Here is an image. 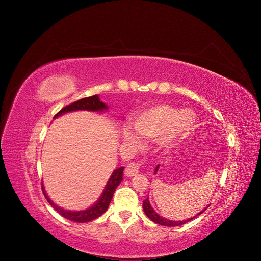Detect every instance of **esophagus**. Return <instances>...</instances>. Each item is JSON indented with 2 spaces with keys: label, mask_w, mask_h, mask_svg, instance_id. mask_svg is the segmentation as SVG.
Here are the masks:
<instances>
[{
  "label": "esophagus",
  "mask_w": 261,
  "mask_h": 261,
  "mask_svg": "<svg viewBox=\"0 0 261 261\" xmlns=\"http://www.w3.org/2000/svg\"><path fill=\"white\" fill-rule=\"evenodd\" d=\"M139 173V164H128L125 168V175L127 177H133L135 175H137Z\"/></svg>",
  "instance_id": "esophagus-1"
}]
</instances>
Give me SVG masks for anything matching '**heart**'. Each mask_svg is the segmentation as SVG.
<instances>
[{
	"label": "heart",
	"instance_id": "heart-1",
	"mask_svg": "<svg viewBox=\"0 0 261 261\" xmlns=\"http://www.w3.org/2000/svg\"><path fill=\"white\" fill-rule=\"evenodd\" d=\"M196 125V116L189 108L178 109L167 104H156L135 115L132 119V128L122 130V137L133 146H140L139 137L148 140L160 139L165 148L175 145L193 132Z\"/></svg>",
	"mask_w": 261,
	"mask_h": 261
}]
</instances>
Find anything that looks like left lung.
<instances>
[{"instance_id": "obj_1", "label": "left lung", "mask_w": 261, "mask_h": 261, "mask_svg": "<svg viewBox=\"0 0 261 261\" xmlns=\"http://www.w3.org/2000/svg\"><path fill=\"white\" fill-rule=\"evenodd\" d=\"M158 169H159V165H158V166L156 167V169H155V174L157 173ZM208 206H209V205H208ZM208 206H207V207H205V208H204L203 210H201V212L198 213L197 215H195L194 217H192V218H190V219L182 220V221H173V220H169V219H166V218H163L161 216H159V215L155 212L154 208L152 207V205H151L150 201H148V197L146 198L145 201H143V205H142L143 210H144V214L147 216V218H150L153 222L157 223V224H159V225L170 226V227H172V226H179V225L185 224V223H187V222L191 221V220H192V219H194L195 217L202 215V214L205 212V210L208 208Z\"/></svg>"}]
</instances>
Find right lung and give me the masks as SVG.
<instances>
[{"label":"right lung","instance_id":"1","mask_svg":"<svg viewBox=\"0 0 261 261\" xmlns=\"http://www.w3.org/2000/svg\"><path fill=\"white\" fill-rule=\"evenodd\" d=\"M91 111V113H104V111L108 110V106L101 101L100 96L97 94L89 96V97H85L82 98V100H79L76 102H74L68 106H66L65 108L61 109L59 113L54 117V119L63 116L65 114L68 113H73V111ZM123 170L124 167H120L116 170H114V172L111 173V175L107 181V184L105 185L104 190L101 193L100 197L88 208L86 209H82V210H69V209H64L59 207L58 205H56L49 196L47 195V193L45 192V188L44 185H42V191L43 194L45 196V198L47 200V202L51 204V206L56 210V212L63 216L64 218L76 222V223H85V222H90L96 218H98L100 216H102L109 206V203L111 202V198L114 196V193L116 191V188L121 184V181L123 180Z\"/></svg>","mask_w":261,"mask_h":261}]
</instances>
